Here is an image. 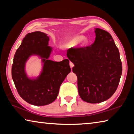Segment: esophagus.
I'll use <instances>...</instances> for the list:
<instances>
[{
    "mask_svg": "<svg viewBox=\"0 0 134 134\" xmlns=\"http://www.w3.org/2000/svg\"><path fill=\"white\" fill-rule=\"evenodd\" d=\"M70 67H71V69H72V68L74 67L73 63H72V62H70Z\"/></svg>",
    "mask_w": 134,
    "mask_h": 134,
    "instance_id": "esophagus-1",
    "label": "esophagus"
}]
</instances>
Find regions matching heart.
Here are the masks:
<instances>
[{
	"label": "heart",
	"instance_id": "1",
	"mask_svg": "<svg viewBox=\"0 0 134 134\" xmlns=\"http://www.w3.org/2000/svg\"><path fill=\"white\" fill-rule=\"evenodd\" d=\"M80 42L81 47H86L89 42V40L87 37H83V35H77L69 38L64 42L63 46L65 48H70L76 47Z\"/></svg>",
	"mask_w": 134,
	"mask_h": 134
}]
</instances>
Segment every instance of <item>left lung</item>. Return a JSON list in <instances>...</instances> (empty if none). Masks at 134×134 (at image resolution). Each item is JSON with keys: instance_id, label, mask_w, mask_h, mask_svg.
I'll return each mask as SVG.
<instances>
[{"instance_id": "left-lung-1", "label": "left lung", "mask_w": 134, "mask_h": 134, "mask_svg": "<svg viewBox=\"0 0 134 134\" xmlns=\"http://www.w3.org/2000/svg\"><path fill=\"white\" fill-rule=\"evenodd\" d=\"M96 38L90 47L67 50L77 77L79 96L90 103L102 102L116 91L122 75L119 49L109 33L95 28Z\"/></svg>"}]
</instances>
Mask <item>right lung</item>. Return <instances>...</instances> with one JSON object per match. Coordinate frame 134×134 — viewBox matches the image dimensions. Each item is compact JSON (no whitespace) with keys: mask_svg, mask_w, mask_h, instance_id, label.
Here are the masks:
<instances>
[{"mask_svg":"<svg viewBox=\"0 0 134 134\" xmlns=\"http://www.w3.org/2000/svg\"><path fill=\"white\" fill-rule=\"evenodd\" d=\"M49 38L40 31L28 33L16 51L12 67V77L18 93L26 102L35 106L48 105L55 100L60 86L71 72L69 60H49L53 48ZM31 56L42 59V70L37 77H29L25 67Z\"/></svg>","mask_w":134,"mask_h":134,"instance_id":"obj_1","label":"right lung"}]
</instances>
